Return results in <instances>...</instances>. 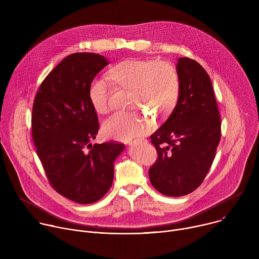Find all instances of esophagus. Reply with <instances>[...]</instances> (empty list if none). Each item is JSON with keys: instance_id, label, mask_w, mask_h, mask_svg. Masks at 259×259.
<instances>
[{"instance_id": "34e87169", "label": "esophagus", "mask_w": 259, "mask_h": 259, "mask_svg": "<svg viewBox=\"0 0 259 259\" xmlns=\"http://www.w3.org/2000/svg\"><path fill=\"white\" fill-rule=\"evenodd\" d=\"M135 143H136V141H133V142H130L129 145H133V144H135Z\"/></svg>"}]
</instances>
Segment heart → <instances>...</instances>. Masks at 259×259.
I'll use <instances>...</instances> for the list:
<instances>
[{
  "label": "heart",
  "mask_w": 259,
  "mask_h": 259,
  "mask_svg": "<svg viewBox=\"0 0 259 259\" xmlns=\"http://www.w3.org/2000/svg\"><path fill=\"white\" fill-rule=\"evenodd\" d=\"M109 80L131 90V106L139 107L157 119L166 118L176 105L179 96V76L167 61L155 59H127L107 72ZM110 86L105 78H95L89 85L88 95L99 114L110 110ZM152 128V121L139 113H117L102 124L105 137L129 142Z\"/></svg>",
  "instance_id": "heart-1"
}]
</instances>
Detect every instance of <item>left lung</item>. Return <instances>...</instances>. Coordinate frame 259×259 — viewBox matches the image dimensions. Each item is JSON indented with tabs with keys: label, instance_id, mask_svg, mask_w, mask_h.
I'll return each mask as SVG.
<instances>
[{
	"label": "left lung",
	"instance_id": "obj_1",
	"mask_svg": "<svg viewBox=\"0 0 259 259\" xmlns=\"http://www.w3.org/2000/svg\"><path fill=\"white\" fill-rule=\"evenodd\" d=\"M179 96L168 120L151 136L158 160L150 180L161 194L186 196L206 177L220 140L221 122L210 77L195 60L177 59Z\"/></svg>",
	"mask_w": 259,
	"mask_h": 259
}]
</instances>
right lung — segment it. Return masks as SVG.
Segmentation results:
<instances>
[{"label": "right lung", "mask_w": 259, "mask_h": 259, "mask_svg": "<svg viewBox=\"0 0 259 259\" xmlns=\"http://www.w3.org/2000/svg\"><path fill=\"white\" fill-rule=\"evenodd\" d=\"M108 64L95 53H73L59 62L36 92L31 133L53 189L79 204L100 200L112 187L114 163L125 145L93 144L99 124L89 99L91 81Z\"/></svg>", "instance_id": "add662e5"}]
</instances>
